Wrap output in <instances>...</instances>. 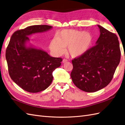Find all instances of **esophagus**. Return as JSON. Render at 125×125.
I'll use <instances>...</instances> for the list:
<instances>
[{
  "mask_svg": "<svg viewBox=\"0 0 125 125\" xmlns=\"http://www.w3.org/2000/svg\"><path fill=\"white\" fill-rule=\"evenodd\" d=\"M68 62V60H67V59H63L62 60V62H63V63H65V62Z\"/></svg>",
  "mask_w": 125,
  "mask_h": 125,
  "instance_id": "34e87169",
  "label": "esophagus"
}]
</instances>
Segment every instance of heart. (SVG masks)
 I'll use <instances>...</instances> for the list:
<instances>
[{
    "label": "heart",
    "mask_w": 125,
    "mask_h": 125,
    "mask_svg": "<svg viewBox=\"0 0 125 125\" xmlns=\"http://www.w3.org/2000/svg\"><path fill=\"white\" fill-rule=\"evenodd\" d=\"M91 34L74 30H64L60 32L57 39H52L50 48L56 55H60L68 46V52L73 57L80 56L89 50L92 42Z\"/></svg>",
    "instance_id": "b5f03b06"
}]
</instances>
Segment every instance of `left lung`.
I'll return each mask as SVG.
<instances>
[{
  "label": "left lung",
  "mask_w": 125,
  "mask_h": 125,
  "mask_svg": "<svg viewBox=\"0 0 125 125\" xmlns=\"http://www.w3.org/2000/svg\"><path fill=\"white\" fill-rule=\"evenodd\" d=\"M97 26L100 35L96 45L72 60V80L77 88L86 92H96L106 86L120 60L118 37L102 26Z\"/></svg>",
  "instance_id": "8db88e82"
}]
</instances>
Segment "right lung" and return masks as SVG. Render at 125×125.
<instances>
[{
    "mask_svg": "<svg viewBox=\"0 0 125 125\" xmlns=\"http://www.w3.org/2000/svg\"><path fill=\"white\" fill-rule=\"evenodd\" d=\"M52 26L36 25L18 30L11 36L6 52V58L11 79L31 93L44 91L53 79L52 72L61 65L62 58L52 57L41 49L26 46L29 35L48 31Z\"/></svg>",
    "mask_w": 125,
    "mask_h": 125,
    "instance_id": "add662e5",
    "label": "right lung"
}]
</instances>
